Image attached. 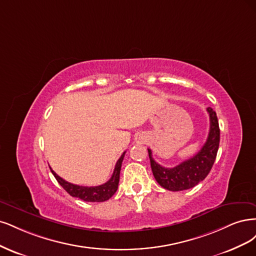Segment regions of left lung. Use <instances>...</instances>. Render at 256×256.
Masks as SVG:
<instances>
[{
    "label": "left lung",
    "instance_id": "left-lung-1",
    "mask_svg": "<svg viewBox=\"0 0 256 256\" xmlns=\"http://www.w3.org/2000/svg\"><path fill=\"white\" fill-rule=\"evenodd\" d=\"M206 110L210 114V133L201 150L192 158L173 168H164L153 160L152 151L148 149L156 182L167 190L180 192L194 187L208 176L215 162L220 142L219 123L215 110L210 107Z\"/></svg>",
    "mask_w": 256,
    "mask_h": 256
}]
</instances>
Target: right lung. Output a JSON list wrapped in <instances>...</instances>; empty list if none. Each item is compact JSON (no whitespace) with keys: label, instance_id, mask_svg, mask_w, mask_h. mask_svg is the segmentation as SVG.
I'll return each instance as SVG.
<instances>
[{"label":"right lung","instance_id":"1","mask_svg":"<svg viewBox=\"0 0 256 256\" xmlns=\"http://www.w3.org/2000/svg\"><path fill=\"white\" fill-rule=\"evenodd\" d=\"M126 152L120 156L118 160L116 167H114V173L112 178L107 180L105 184L98 185V186H80V185H74L72 183L67 182L64 178H62L60 176H57L56 173L52 170L50 167L53 176L57 180V182L67 192L70 196L78 198V199L86 201V202H104L108 200L110 198L114 196V194L117 192L118 184H119V178H120V170H121V164L123 162V158H124Z\"/></svg>","mask_w":256,"mask_h":256}]
</instances>
